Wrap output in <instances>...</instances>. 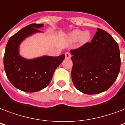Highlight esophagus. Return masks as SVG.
Wrapping results in <instances>:
<instances>
[{"label": "esophagus", "instance_id": "esophagus-1", "mask_svg": "<svg viewBox=\"0 0 125 125\" xmlns=\"http://www.w3.org/2000/svg\"><path fill=\"white\" fill-rule=\"evenodd\" d=\"M65 58L67 59H69L71 58V54L69 52H67L65 53Z\"/></svg>", "mask_w": 125, "mask_h": 125}]
</instances>
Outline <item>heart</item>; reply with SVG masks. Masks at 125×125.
<instances>
[{
    "instance_id": "1",
    "label": "heart",
    "mask_w": 125,
    "mask_h": 125,
    "mask_svg": "<svg viewBox=\"0 0 125 125\" xmlns=\"http://www.w3.org/2000/svg\"><path fill=\"white\" fill-rule=\"evenodd\" d=\"M91 39V34L88 31L82 32L80 30H74L69 34L68 40L71 42L78 41L80 45H84Z\"/></svg>"
}]
</instances>
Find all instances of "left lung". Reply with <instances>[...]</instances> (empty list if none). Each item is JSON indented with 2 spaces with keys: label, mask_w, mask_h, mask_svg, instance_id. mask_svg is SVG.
<instances>
[{
  "label": "left lung",
  "mask_w": 125,
  "mask_h": 125,
  "mask_svg": "<svg viewBox=\"0 0 125 125\" xmlns=\"http://www.w3.org/2000/svg\"><path fill=\"white\" fill-rule=\"evenodd\" d=\"M70 52L71 78L78 90L87 95L98 94L114 83L120 71V51L108 32L97 28L91 42Z\"/></svg>",
  "instance_id": "1"
}]
</instances>
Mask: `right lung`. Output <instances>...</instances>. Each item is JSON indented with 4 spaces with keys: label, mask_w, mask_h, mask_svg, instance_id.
<instances>
[{
    "label": "right lung",
    "mask_w": 125,
    "mask_h": 125,
    "mask_svg": "<svg viewBox=\"0 0 125 125\" xmlns=\"http://www.w3.org/2000/svg\"><path fill=\"white\" fill-rule=\"evenodd\" d=\"M43 24H31L19 30L9 39L4 56V66L6 76L13 85L24 92H36L51 82L55 69L65 58V55L49 56L27 60L19 53L20 43L28 36L42 32L38 28Z\"/></svg>",
    "instance_id": "obj_1"
}]
</instances>
